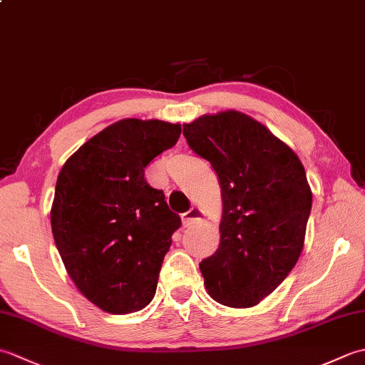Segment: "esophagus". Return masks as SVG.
<instances>
[{
	"instance_id": "obj_1",
	"label": "esophagus",
	"mask_w": 365,
	"mask_h": 365,
	"mask_svg": "<svg viewBox=\"0 0 365 365\" xmlns=\"http://www.w3.org/2000/svg\"><path fill=\"white\" fill-rule=\"evenodd\" d=\"M200 220H202V210H200V208H197V207L190 208V210L187 213H183V216H182L183 226H187V227L192 226V224H196Z\"/></svg>"
}]
</instances>
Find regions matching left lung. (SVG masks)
<instances>
[{
    "instance_id": "8db88e82",
    "label": "left lung",
    "mask_w": 365,
    "mask_h": 365,
    "mask_svg": "<svg viewBox=\"0 0 365 365\" xmlns=\"http://www.w3.org/2000/svg\"><path fill=\"white\" fill-rule=\"evenodd\" d=\"M190 149L210 161L222 196L220 247L199 263L208 294L251 307L274 292L298 262L312 192L289 145L238 111L183 125Z\"/></svg>"
}]
</instances>
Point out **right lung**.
<instances>
[{
	"instance_id": "1",
	"label": "right lung",
	"mask_w": 365,
	"mask_h": 365,
	"mask_svg": "<svg viewBox=\"0 0 365 365\" xmlns=\"http://www.w3.org/2000/svg\"><path fill=\"white\" fill-rule=\"evenodd\" d=\"M180 123L123 119L83 144L61 169L51 207L54 243L92 304L114 315L155 297L163 259L182 226L144 168L170 149Z\"/></svg>"
}]
</instances>
